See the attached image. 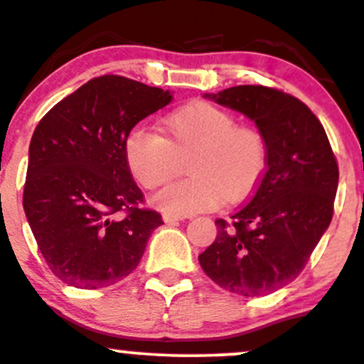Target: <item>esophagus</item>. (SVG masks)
<instances>
[{
	"label": "esophagus",
	"mask_w": 364,
	"mask_h": 364,
	"mask_svg": "<svg viewBox=\"0 0 364 364\" xmlns=\"http://www.w3.org/2000/svg\"><path fill=\"white\" fill-rule=\"evenodd\" d=\"M162 219H164L166 224H174V223H179V220H183V219H185V217L173 215V214H164V215H162Z\"/></svg>",
	"instance_id": "obj_1"
}]
</instances>
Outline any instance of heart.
Returning a JSON list of instances; mask_svg holds the SVG:
<instances>
[{"label": "heart", "mask_w": 364, "mask_h": 364, "mask_svg": "<svg viewBox=\"0 0 364 364\" xmlns=\"http://www.w3.org/2000/svg\"><path fill=\"white\" fill-rule=\"evenodd\" d=\"M124 159L135 181L147 190L176 178L181 162L188 161L193 178L166 186L152 196V203L166 214L191 215L252 193L267 171L269 145L258 128L236 124L232 112L193 101L166 116L162 136L132 129L124 140Z\"/></svg>", "instance_id": "heart-1"}]
</instances>
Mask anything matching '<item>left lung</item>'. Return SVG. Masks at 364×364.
<instances>
[{"label":"left lung","instance_id":"obj_1","mask_svg":"<svg viewBox=\"0 0 364 364\" xmlns=\"http://www.w3.org/2000/svg\"><path fill=\"white\" fill-rule=\"evenodd\" d=\"M205 97L255 121L269 164L252 200L229 220H215V241L198 262L225 291L265 296L301 274L327 231L339 166L318 118L286 92L237 85Z\"/></svg>","mask_w":364,"mask_h":364}]
</instances>
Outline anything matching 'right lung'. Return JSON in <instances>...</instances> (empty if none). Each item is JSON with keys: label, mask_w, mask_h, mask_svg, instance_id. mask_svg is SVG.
I'll return each mask as SVG.
<instances>
[{"label": "right lung", "mask_w": 364, "mask_h": 364, "mask_svg": "<svg viewBox=\"0 0 364 364\" xmlns=\"http://www.w3.org/2000/svg\"><path fill=\"white\" fill-rule=\"evenodd\" d=\"M173 101L169 90L118 75L83 83L37 124L28 147L23 210L51 272L99 289L139 265L161 214L140 208L124 140Z\"/></svg>", "instance_id": "right-lung-1"}]
</instances>
